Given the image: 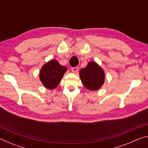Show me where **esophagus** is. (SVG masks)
<instances>
[{
    "instance_id": "34e87169",
    "label": "esophagus",
    "mask_w": 148,
    "mask_h": 148,
    "mask_svg": "<svg viewBox=\"0 0 148 148\" xmlns=\"http://www.w3.org/2000/svg\"><path fill=\"white\" fill-rule=\"evenodd\" d=\"M72 71L74 72V73H77V71H78V68H77V66H75V67H72Z\"/></svg>"
}]
</instances>
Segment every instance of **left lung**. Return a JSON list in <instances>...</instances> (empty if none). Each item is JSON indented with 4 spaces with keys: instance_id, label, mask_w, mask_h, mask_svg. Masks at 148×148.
<instances>
[{
    "instance_id": "1",
    "label": "left lung",
    "mask_w": 148,
    "mask_h": 148,
    "mask_svg": "<svg viewBox=\"0 0 148 148\" xmlns=\"http://www.w3.org/2000/svg\"><path fill=\"white\" fill-rule=\"evenodd\" d=\"M79 74L84 86L91 91L99 89L104 82V72L94 61H90L86 68L80 70Z\"/></svg>"
}]
</instances>
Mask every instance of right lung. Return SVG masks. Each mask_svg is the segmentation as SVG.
<instances>
[{"label":"right lung","mask_w":148,"mask_h":148,"mask_svg":"<svg viewBox=\"0 0 148 148\" xmlns=\"http://www.w3.org/2000/svg\"><path fill=\"white\" fill-rule=\"evenodd\" d=\"M67 69L55 59L46 62L40 72V79L45 87L49 89L56 88Z\"/></svg>","instance_id":"obj_1"}]
</instances>
